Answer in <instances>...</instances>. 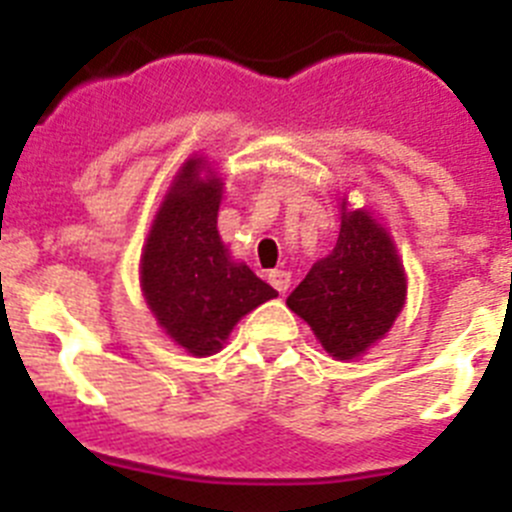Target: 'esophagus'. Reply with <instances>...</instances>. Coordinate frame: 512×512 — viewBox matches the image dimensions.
Here are the masks:
<instances>
[{"instance_id": "esophagus-1", "label": "esophagus", "mask_w": 512, "mask_h": 512, "mask_svg": "<svg viewBox=\"0 0 512 512\" xmlns=\"http://www.w3.org/2000/svg\"><path fill=\"white\" fill-rule=\"evenodd\" d=\"M269 284L274 289H277V292H287L289 284H292V274H289V271H284V269L271 271V274H269Z\"/></svg>"}]
</instances>
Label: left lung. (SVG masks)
<instances>
[{
  "mask_svg": "<svg viewBox=\"0 0 512 512\" xmlns=\"http://www.w3.org/2000/svg\"><path fill=\"white\" fill-rule=\"evenodd\" d=\"M405 297L408 277L390 230L343 197L336 248L307 271L287 307L333 359L354 361L390 333Z\"/></svg>",
  "mask_w": 512,
  "mask_h": 512,
  "instance_id": "left-lung-1",
  "label": "left lung"
}]
</instances>
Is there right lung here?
<instances>
[{"label":"right lung","instance_id":"right-lung-1","mask_svg":"<svg viewBox=\"0 0 512 512\" xmlns=\"http://www.w3.org/2000/svg\"><path fill=\"white\" fill-rule=\"evenodd\" d=\"M223 176L189 156L153 215L140 251V292L158 328L192 356H212L248 312L277 297L217 233Z\"/></svg>","mask_w":512,"mask_h":512}]
</instances>
